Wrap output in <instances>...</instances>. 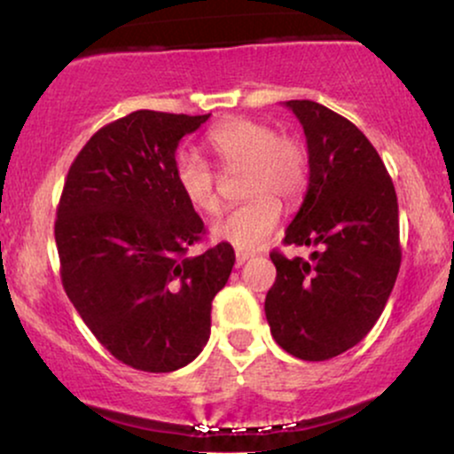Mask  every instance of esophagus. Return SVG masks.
I'll return each mask as SVG.
<instances>
[{
  "mask_svg": "<svg viewBox=\"0 0 454 454\" xmlns=\"http://www.w3.org/2000/svg\"><path fill=\"white\" fill-rule=\"evenodd\" d=\"M252 256H254V254H249V252H241V249H239V252H237V267H243V264L247 262V260L252 258Z\"/></svg>",
  "mask_w": 454,
  "mask_h": 454,
  "instance_id": "obj_1",
  "label": "esophagus"
}]
</instances>
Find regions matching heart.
<instances>
[{
	"mask_svg": "<svg viewBox=\"0 0 454 454\" xmlns=\"http://www.w3.org/2000/svg\"><path fill=\"white\" fill-rule=\"evenodd\" d=\"M207 145L223 166H245V194L254 196L245 205L220 217L211 226L217 241L239 249H256L281 220L284 198L293 202L305 192L309 160L303 145L288 134H275L264 121L234 117L207 134ZM175 179L185 200L198 211H220V192L211 166L192 151H181L175 160Z\"/></svg>",
	"mask_w": 454,
	"mask_h": 454,
	"instance_id": "1",
	"label": "heart"
}]
</instances>
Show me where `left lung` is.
<instances>
[{
  "label": "left lung",
  "instance_id": "8db88e82",
  "mask_svg": "<svg viewBox=\"0 0 454 454\" xmlns=\"http://www.w3.org/2000/svg\"><path fill=\"white\" fill-rule=\"evenodd\" d=\"M286 106L303 126L309 185L284 243L314 252L309 260L270 252L278 278L264 314L286 352L328 361L372 331L393 293L401 264L397 194L352 121L311 100Z\"/></svg>",
  "mask_w": 454,
  "mask_h": 454
}]
</instances>
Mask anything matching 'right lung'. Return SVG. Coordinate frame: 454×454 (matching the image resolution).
<instances>
[{
    "mask_svg": "<svg viewBox=\"0 0 454 454\" xmlns=\"http://www.w3.org/2000/svg\"><path fill=\"white\" fill-rule=\"evenodd\" d=\"M211 114L129 113L98 129L67 170L55 220L61 284L117 361L151 373L192 363L234 267L231 243L185 256L205 223L181 194L175 151Z\"/></svg>",
    "mask_w": 454,
    "mask_h": 454,
    "instance_id": "right-lung-1",
    "label": "right lung"
}]
</instances>
